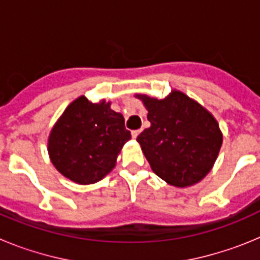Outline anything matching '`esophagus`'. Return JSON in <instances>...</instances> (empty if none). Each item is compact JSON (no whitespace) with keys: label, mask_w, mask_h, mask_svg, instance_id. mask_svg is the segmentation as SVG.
Returning a JSON list of instances; mask_svg holds the SVG:
<instances>
[{"label":"esophagus","mask_w":260,"mask_h":260,"mask_svg":"<svg viewBox=\"0 0 260 260\" xmlns=\"http://www.w3.org/2000/svg\"><path fill=\"white\" fill-rule=\"evenodd\" d=\"M139 133H141V130H133V132H132V137L135 139V138H137L138 135H139Z\"/></svg>","instance_id":"esophagus-1"}]
</instances>
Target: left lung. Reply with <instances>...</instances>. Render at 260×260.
<instances>
[{
  "label": "left lung",
  "mask_w": 260,
  "mask_h": 260,
  "mask_svg": "<svg viewBox=\"0 0 260 260\" xmlns=\"http://www.w3.org/2000/svg\"><path fill=\"white\" fill-rule=\"evenodd\" d=\"M138 98L148 110L151 126L137 142L152 171L177 187L199 182L211 171L222 143L212 114L180 91L162 100Z\"/></svg>",
  "instance_id": "obj_1"
}]
</instances>
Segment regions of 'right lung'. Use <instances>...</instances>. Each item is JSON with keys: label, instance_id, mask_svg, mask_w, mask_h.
I'll list each match as a JSON object with an SVG mask.
<instances>
[{"label": "right lung", "instance_id": "1", "mask_svg": "<svg viewBox=\"0 0 260 260\" xmlns=\"http://www.w3.org/2000/svg\"><path fill=\"white\" fill-rule=\"evenodd\" d=\"M130 138L125 118L110 109L109 103L92 104L80 96L54 125L48 150L59 173L88 185L113 169L117 155Z\"/></svg>", "mask_w": 260, "mask_h": 260}]
</instances>
